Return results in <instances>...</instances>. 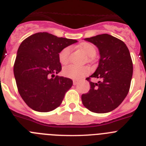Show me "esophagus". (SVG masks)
<instances>
[{
    "label": "esophagus",
    "mask_w": 146,
    "mask_h": 146,
    "mask_svg": "<svg viewBox=\"0 0 146 146\" xmlns=\"http://www.w3.org/2000/svg\"><path fill=\"white\" fill-rule=\"evenodd\" d=\"M77 83H78V80H73V84H74V86L77 85Z\"/></svg>",
    "instance_id": "34e87169"
}]
</instances>
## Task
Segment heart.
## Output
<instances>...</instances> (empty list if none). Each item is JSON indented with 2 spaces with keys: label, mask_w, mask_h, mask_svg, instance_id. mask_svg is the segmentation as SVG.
<instances>
[{
  "label": "heart",
  "mask_w": 146,
  "mask_h": 146,
  "mask_svg": "<svg viewBox=\"0 0 146 146\" xmlns=\"http://www.w3.org/2000/svg\"><path fill=\"white\" fill-rule=\"evenodd\" d=\"M81 50L86 53L88 57H93L96 54V49L90 43H83L80 46ZM71 53V47H66L60 50L58 54L59 61L61 64L65 65L69 61ZM90 72V69L86 66H78L75 65H69L64 67L63 69V74L67 77L72 79H80L83 76L86 75Z\"/></svg>",
  "instance_id": "obj_1"
}]
</instances>
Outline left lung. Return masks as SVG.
I'll list each match as a JSON object with an SVG mask.
<instances>
[{"instance_id":"8db88e82","label":"left lung","mask_w":146,"mask_h":146,"mask_svg":"<svg viewBox=\"0 0 146 146\" xmlns=\"http://www.w3.org/2000/svg\"><path fill=\"white\" fill-rule=\"evenodd\" d=\"M84 39L98 47L100 59L95 72L86 78L91 88L82 95V102L91 112L109 113L119 106L129 91L133 73L129 51L124 42L107 33ZM91 77L101 80L95 84Z\"/></svg>"}]
</instances>
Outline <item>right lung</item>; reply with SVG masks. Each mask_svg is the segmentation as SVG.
I'll use <instances>...</instances> for the list:
<instances>
[{
	"mask_svg": "<svg viewBox=\"0 0 146 146\" xmlns=\"http://www.w3.org/2000/svg\"><path fill=\"white\" fill-rule=\"evenodd\" d=\"M77 42L41 32L28 36L20 45L14 74L19 94L32 110L46 113L60 105L73 82L55 75L62 68L58 54Z\"/></svg>",
	"mask_w": 146,
	"mask_h": 146,
	"instance_id": "obj_1",
	"label": "right lung"
}]
</instances>
